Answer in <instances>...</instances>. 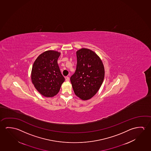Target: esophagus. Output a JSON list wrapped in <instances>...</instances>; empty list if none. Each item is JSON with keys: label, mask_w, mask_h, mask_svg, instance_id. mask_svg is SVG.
<instances>
[{"label": "esophagus", "mask_w": 151, "mask_h": 151, "mask_svg": "<svg viewBox=\"0 0 151 151\" xmlns=\"http://www.w3.org/2000/svg\"><path fill=\"white\" fill-rule=\"evenodd\" d=\"M65 79H66V81L68 82L69 81V77L68 76L65 77Z\"/></svg>", "instance_id": "34e87169"}]
</instances>
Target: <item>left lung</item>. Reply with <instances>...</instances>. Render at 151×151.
<instances>
[{
  "instance_id": "8db88e82",
  "label": "left lung",
  "mask_w": 151,
  "mask_h": 151,
  "mask_svg": "<svg viewBox=\"0 0 151 151\" xmlns=\"http://www.w3.org/2000/svg\"><path fill=\"white\" fill-rule=\"evenodd\" d=\"M76 55V69L70 79L75 95L86 101L94 96L101 86L104 65L99 56L89 49H80Z\"/></svg>"
}]
</instances>
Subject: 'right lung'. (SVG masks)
<instances>
[{
    "label": "right lung",
    "mask_w": 151,
    "mask_h": 151,
    "mask_svg": "<svg viewBox=\"0 0 151 151\" xmlns=\"http://www.w3.org/2000/svg\"><path fill=\"white\" fill-rule=\"evenodd\" d=\"M60 52L47 50L40 55L32 66L31 78L37 91L44 96L52 97L60 91L65 78L57 60Z\"/></svg>",
    "instance_id": "obj_1"
}]
</instances>
